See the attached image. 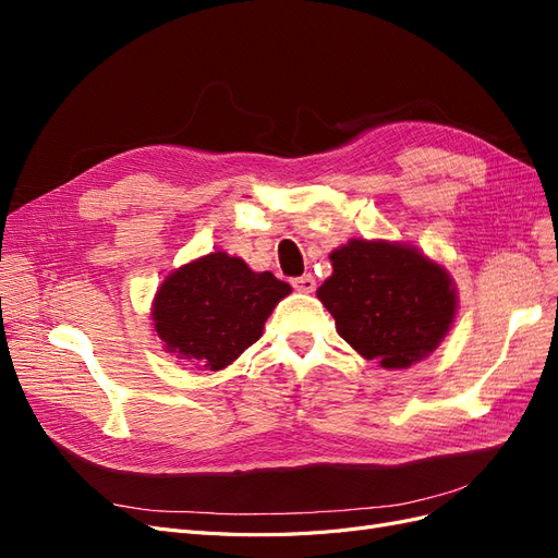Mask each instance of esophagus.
Segmentation results:
<instances>
[{"label":"esophagus","mask_w":558,"mask_h":558,"mask_svg":"<svg viewBox=\"0 0 558 558\" xmlns=\"http://www.w3.org/2000/svg\"><path fill=\"white\" fill-rule=\"evenodd\" d=\"M291 283H293V289L300 291V293H314L316 291V279L312 275L295 277Z\"/></svg>","instance_id":"esophagus-1"}]
</instances>
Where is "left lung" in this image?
Returning <instances> with one entry per match:
<instances>
[{
  "label": "left lung",
  "instance_id": "1",
  "mask_svg": "<svg viewBox=\"0 0 558 558\" xmlns=\"http://www.w3.org/2000/svg\"><path fill=\"white\" fill-rule=\"evenodd\" d=\"M330 260L332 277L316 295L361 356L398 369L442 342L456 314L447 269L412 246L367 240H351Z\"/></svg>",
  "mask_w": 558,
  "mask_h": 558
}]
</instances>
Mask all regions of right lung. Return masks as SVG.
<instances>
[{
	"label": "right lung",
	"mask_w": 558,
	"mask_h": 558,
	"mask_svg": "<svg viewBox=\"0 0 558 558\" xmlns=\"http://www.w3.org/2000/svg\"><path fill=\"white\" fill-rule=\"evenodd\" d=\"M289 293L272 272H253L242 258L216 251L165 279L154 302L156 332L179 359L221 369L258 340Z\"/></svg>",
	"instance_id": "1"
}]
</instances>
